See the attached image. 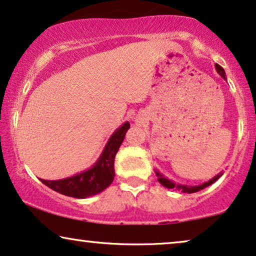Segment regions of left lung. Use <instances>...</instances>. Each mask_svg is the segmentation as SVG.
Listing matches in <instances>:
<instances>
[{
  "mask_svg": "<svg viewBox=\"0 0 256 256\" xmlns=\"http://www.w3.org/2000/svg\"><path fill=\"white\" fill-rule=\"evenodd\" d=\"M215 68H216V72H218V74H220L222 78L226 80V72L224 70V68H222L221 66H218V64H215ZM155 172H156V176H158V182H160V184L164 186V187L168 188V189H176V190H180V192H182V193H188V194L196 193V192L202 190V189H204L206 187H208V186L213 184L214 182L216 181V180H218V178L222 176V174H224V172H218L216 176H214L213 178H212V180H209L208 182H204V184H198V186H187V184H174V182H172V181L168 180V178H166L164 175L161 174L160 172L155 170Z\"/></svg>",
  "mask_w": 256,
  "mask_h": 256,
  "instance_id": "left-lung-1",
  "label": "left lung"
}]
</instances>
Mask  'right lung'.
Returning a JSON list of instances; mask_svg holds the SVG:
<instances>
[{
	"instance_id": "add662e5",
	"label": "right lung",
	"mask_w": 256,
	"mask_h": 256,
	"mask_svg": "<svg viewBox=\"0 0 256 256\" xmlns=\"http://www.w3.org/2000/svg\"><path fill=\"white\" fill-rule=\"evenodd\" d=\"M129 127V122H124L120 128L112 132L101 156L90 169L62 180L48 181L41 178L42 184L60 194L76 198H84L101 193L114 180L115 155L124 142Z\"/></svg>"
}]
</instances>
